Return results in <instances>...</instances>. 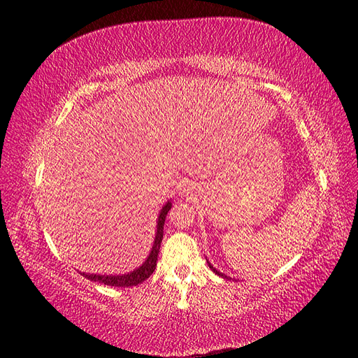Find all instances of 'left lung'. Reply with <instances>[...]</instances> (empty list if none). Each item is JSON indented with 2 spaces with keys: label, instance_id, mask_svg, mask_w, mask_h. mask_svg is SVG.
<instances>
[{
  "label": "left lung",
  "instance_id": "left-lung-1",
  "mask_svg": "<svg viewBox=\"0 0 358 358\" xmlns=\"http://www.w3.org/2000/svg\"><path fill=\"white\" fill-rule=\"evenodd\" d=\"M208 264H209V268H210V269H212V271H214V272H215V273H217V275H222V277H223V278H229V277H227V275H224V273H222V272H220V271H217V269H215V268H214V266H212V264H210V263H209V262H208Z\"/></svg>",
  "mask_w": 358,
  "mask_h": 358
}]
</instances>
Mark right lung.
Wrapping results in <instances>:
<instances>
[{
  "instance_id": "obj_1",
  "label": "right lung",
  "mask_w": 358,
  "mask_h": 358,
  "mask_svg": "<svg viewBox=\"0 0 358 358\" xmlns=\"http://www.w3.org/2000/svg\"><path fill=\"white\" fill-rule=\"evenodd\" d=\"M172 208L171 200H167V203L162 208L158 214L157 220V231H155V238H154V245H152L150 252L148 255L146 260L140 266V268L134 269L132 272L127 273H121V275H100V273H86L81 272V275L90 280V281H98V283L108 285V286H115V287H131L143 283L144 280H148L152 272L157 268V257L159 252V246H162V240H163V226H164V220L167 212Z\"/></svg>"
}]
</instances>
